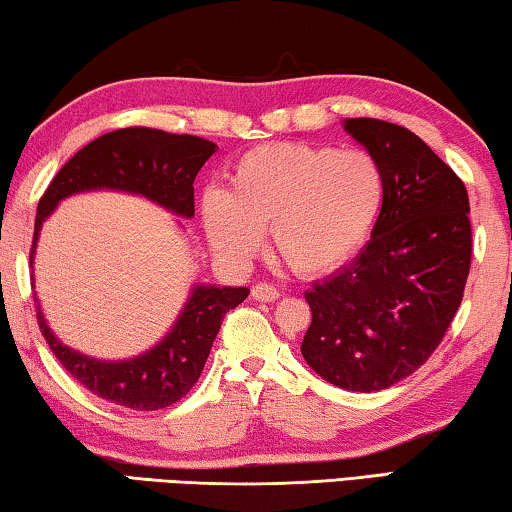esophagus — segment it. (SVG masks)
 <instances>
[{
  "label": "esophagus",
  "instance_id": "obj_1",
  "mask_svg": "<svg viewBox=\"0 0 512 512\" xmlns=\"http://www.w3.org/2000/svg\"><path fill=\"white\" fill-rule=\"evenodd\" d=\"M251 297L256 301H276L281 297V292L274 286H267V283H258V286L251 288Z\"/></svg>",
  "mask_w": 512,
  "mask_h": 512
}]
</instances>
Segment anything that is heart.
Listing matches in <instances>:
<instances>
[{
    "mask_svg": "<svg viewBox=\"0 0 512 512\" xmlns=\"http://www.w3.org/2000/svg\"><path fill=\"white\" fill-rule=\"evenodd\" d=\"M385 201V174L372 154L279 142L242 154L229 186L208 188L199 213L217 256L247 265L263 233L292 270L331 274L370 238Z\"/></svg>",
    "mask_w": 512,
    "mask_h": 512,
    "instance_id": "obj_1",
    "label": "heart"
}]
</instances>
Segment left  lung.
<instances>
[{
  "instance_id": "1",
  "label": "left lung",
  "mask_w": 512,
  "mask_h": 512,
  "mask_svg": "<svg viewBox=\"0 0 512 512\" xmlns=\"http://www.w3.org/2000/svg\"><path fill=\"white\" fill-rule=\"evenodd\" d=\"M342 127L381 163L385 201L367 245L306 290L313 322L301 356L338 388L379 392L424 365L463 301L472 261L465 183L399 124Z\"/></svg>"
}]
</instances>
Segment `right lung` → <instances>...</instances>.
<instances>
[{
	"mask_svg": "<svg viewBox=\"0 0 512 512\" xmlns=\"http://www.w3.org/2000/svg\"><path fill=\"white\" fill-rule=\"evenodd\" d=\"M215 152L217 145L211 140L147 127L117 129L92 140L58 170L38 201L31 267L43 222L63 199L79 192H129L190 220L195 215L192 181ZM247 295L249 288L192 283L186 304L163 340L145 354L124 360H102L63 345L49 329L38 297L36 311L49 349L92 395L124 408L158 410L188 395L204 370L224 315L242 304Z\"/></svg>",
	"mask_w": 512,
	"mask_h": 512,
	"instance_id": "1",
	"label": "right lung"
}]
</instances>
